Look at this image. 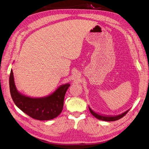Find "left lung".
<instances>
[{
  "mask_svg": "<svg viewBox=\"0 0 149 149\" xmlns=\"http://www.w3.org/2000/svg\"><path fill=\"white\" fill-rule=\"evenodd\" d=\"M89 108V110L90 113H92V114L93 116H94L96 118H97L98 119L100 120H102V121H116V120H118L119 119H121V118H123L124 115H126V114L129 111V109L127 110L126 111H125L124 113L117 115V116H102V115L98 114L97 113H96L95 112H94L93 110L90 108V107H88Z\"/></svg>",
  "mask_w": 149,
  "mask_h": 149,
  "instance_id": "8db88e82",
  "label": "left lung"
}]
</instances>
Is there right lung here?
Masks as SVG:
<instances>
[{
  "label": "right lung",
  "instance_id": "add662e5",
  "mask_svg": "<svg viewBox=\"0 0 149 149\" xmlns=\"http://www.w3.org/2000/svg\"><path fill=\"white\" fill-rule=\"evenodd\" d=\"M9 85L11 97L16 106L31 118L46 121L58 116L62 111L65 93L70 84L60 85L51 94L40 98H33L23 95L17 90L11 69Z\"/></svg>",
  "mask_w": 149,
  "mask_h": 149
}]
</instances>
